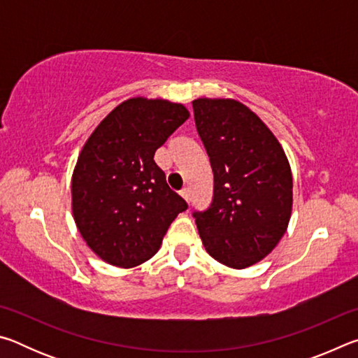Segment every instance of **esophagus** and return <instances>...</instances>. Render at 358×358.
Masks as SVG:
<instances>
[{
  "label": "esophagus",
  "instance_id": "esophagus-1",
  "mask_svg": "<svg viewBox=\"0 0 358 358\" xmlns=\"http://www.w3.org/2000/svg\"><path fill=\"white\" fill-rule=\"evenodd\" d=\"M181 197H183L185 201H186L187 203H189V202H191V194H189V189H183V191H181Z\"/></svg>",
  "mask_w": 358,
  "mask_h": 358
}]
</instances>
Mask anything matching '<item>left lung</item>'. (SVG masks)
Here are the masks:
<instances>
[{"label": "left lung", "mask_w": 358, "mask_h": 358, "mask_svg": "<svg viewBox=\"0 0 358 358\" xmlns=\"http://www.w3.org/2000/svg\"><path fill=\"white\" fill-rule=\"evenodd\" d=\"M194 120L213 169V202L196 211L205 250L230 268L268 256L292 215V172L273 132L235 99L192 101Z\"/></svg>", "instance_id": "8db88e82"}]
</instances>
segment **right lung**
Returning a JSON list of instances; mask_svg holds the SVG:
<instances>
[{"label": "right lung", "mask_w": 358, "mask_h": 358, "mask_svg": "<svg viewBox=\"0 0 358 358\" xmlns=\"http://www.w3.org/2000/svg\"><path fill=\"white\" fill-rule=\"evenodd\" d=\"M187 118L183 104L138 96L115 107L85 142L72 173V215L104 262L131 268L151 259L187 208L153 159Z\"/></svg>", "instance_id": "right-lung-1"}]
</instances>
